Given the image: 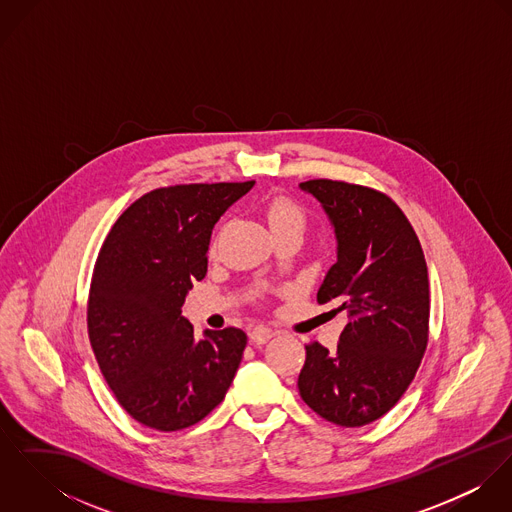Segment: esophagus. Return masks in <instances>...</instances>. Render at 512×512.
Returning a JSON list of instances; mask_svg holds the SVG:
<instances>
[{
    "mask_svg": "<svg viewBox=\"0 0 512 512\" xmlns=\"http://www.w3.org/2000/svg\"><path fill=\"white\" fill-rule=\"evenodd\" d=\"M272 337H274V331H272L270 327H266V325H258V327H254L252 333H250V339H252V343H256V345H264V343H268Z\"/></svg>",
    "mask_w": 512,
    "mask_h": 512,
    "instance_id": "obj_1",
    "label": "esophagus"
}]
</instances>
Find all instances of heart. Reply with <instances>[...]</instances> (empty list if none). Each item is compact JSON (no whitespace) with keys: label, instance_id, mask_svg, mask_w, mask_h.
<instances>
[{"label":"heart","instance_id":"b5f03b06","mask_svg":"<svg viewBox=\"0 0 512 512\" xmlns=\"http://www.w3.org/2000/svg\"><path fill=\"white\" fill-rule=\"evenodd\" d=\"M264 215L268 220V226L272 234L286 230V228H303L305 224V213L303 209L292 201L290 197H274L266 203Z\"/></svg>","mask_w":512,"mask_h":512}]
</instances>
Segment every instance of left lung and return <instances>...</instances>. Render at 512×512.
<instances>
[{"instance_id": "8db88e82", "label": "left lung", "mask_w": 512, "mask_h": 512, "mask_svg": "<svg viewBox=\"0 0 512 512\" xmlns=\"http://www.w3.org/2000/svg\"><path fill=\"white\" fill-rule=\"evenodd\" d=\"M325 209L337 236V262L317 301L347 311L337 351L305 345L297 388L327 422L361 428L406 392L430 333V282L420 240L384 193L333 179L299 183Z\"/></svg>"}]
</instances>
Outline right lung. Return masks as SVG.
<instances>
[{
  "mask_svg": "<svg viewBox=\"0 0 512 512\" xmlns=\"http://www.w3.org/2000/svg\"><path fill=\"white\" fill-rule=\"evenodd\" d=\"M252 185L153 189L120 215L98 252L86 309L90 345L120 406L147 428L177 432L201 422L242 361V329H207L199 339L181 305L207 274L217 220Z\"/></svg>",
  "mask_w": 512,
  "mask_h": 512,
  "instance_id": "obj_1",
  "label": "right lung"
}]
</instances>
